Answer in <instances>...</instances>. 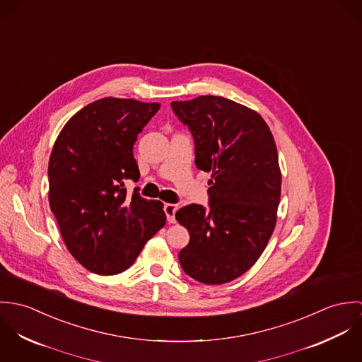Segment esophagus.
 <instances>
[{
    "label": "esophagus",
    "mask_w": 362,
    "mask_h": 362,
    "mask_svg": "<svg viewBox=\"0 0 362 362\" xmlns=\"http://www.w3.org/2000/svg\"><path fill=\"white\" fill-rule=\"evenodd\" d=\"M164 213H165V217H167V221L170 223H174L175 221V211L178 210V206L175 204H165L164 206Z\"/></svg>",
    "instance_id": "1"
}]
</instances>
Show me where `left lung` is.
<instances>
[{"label":"left lung","mask_w":362,"mask_h":362,"mask_svg":"<svg viewBox=\"0 0 362 362\" xmlns=\"http://www.w3.org/2000/svg\"><path fill=\"white\" fill-rule=\"evenodd\" d=\"M195 145V165L211 173L209 206L175 213L189 233L182 270L204 284L228 283L262 255L276 226L281 174L273 135L258 112L218 96L173 102Z\"/></svg>","instance_id":"left-lung-1"}]
</instances>
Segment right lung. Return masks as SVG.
I'll use <instances>...</instances> for the list:
<instances>
[{
    "label": "right lung",
    "instance_id": "1",
    "mask_svg": "<svg viewBox=\"0 0 362 362\" xmlns=\"http://www.w3.org/2000/svg\"><path fill=\"white\" fill-rule=\"evenodd\" d=\"M158 108L105 98L79 110L54 144L50 207L71 255L96 274L128 269L165 223L161 202L124 188L141 177L134 145Z\"/></svg>",
    "mask_w": 362,
    "mask_h": 362
}]
</instances>
